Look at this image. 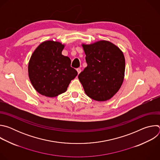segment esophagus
<instances>
[{"label":"esophagus","instance_id":"34e87169","mask_svg":"<svg viewBox=\"0 0 160 160\" xmlns=\"http://www.w3.org/2000/svg\"><path fill=\"white\" fill-rule=\"evenodd\" d=\"M77 72H78V74H79L80 72H81V69H80V68H77Z\"/></svg>","mask_w":160,"mask_h":160}]
</instances>
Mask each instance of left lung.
<instances>
[{"mask_svg": "<svg viewBox=\"0 0 160 160\" xmlns=\"http://www.w3.org/2000/svg\"><path fill=\"white\" fill-rule=\"evenodd\" d=\"M87 66L78 75L85 94L91 99H111L123 82L125 61L122 51L110 42L82 45Z\"/></svg>", "mask_w": 160, "mask_h": 160, "instance_id": "8db88e82", "label": "left lung"}]
</instances>
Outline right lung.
Listing matches in <instances>:
<instances>
[{"label":"right lung","instance_id":"add662e5","mask_svg":"<svg viewBox=\"0 0 160 160\" xmlns=\"http://www.w3.org/2000/svg\"><path fill=\"white\" fill-rule=\"evenodd\" d=\"M64 45L52 40L40 43L28 64V76L34 88L45 96L53 98L65 92L77 72L71 67L70 58L62 55Z\"/></svg>","mask_w":160,"mask_h":160}]
</instances>
